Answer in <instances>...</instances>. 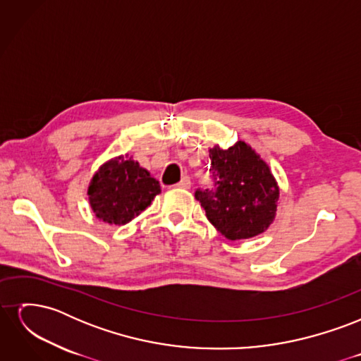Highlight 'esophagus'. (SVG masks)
<instances>
[{
	"mask_svg": "<svg viewBox=\"0 0 361 361\" xmlns=\"http://www.w3.org/2000/svg\"><path fill=\"white\" fill-rule=\"evenodd\" d=\"M178 188H180V190H190L191 188V180H190V178L188 176H183L182 179H180V182L176 185Z\"/></svg>",
	"mask_w": 361,
	"mask_h": 361,
	"instance_id": "esophagus-1",
	"label": "esophagus"
}]
</instances>
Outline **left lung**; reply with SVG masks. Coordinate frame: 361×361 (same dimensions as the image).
I'll use <instances>...</instances> for the list:
<instances>
[{
  "label": "left lung",
  "instance_id": "left-lung-1",
  "mask_svg": "<svg viewBox=\"0 0 361 361\" xmlns=\"http://www.w3.org/2000/svg\"><path fill=\"white\" fill-rule=\"evenodd\" d=\"M214 188L197 190L207 220L231 241L264 233L274 221L279 185L268 164L245 141L209 149Z\"/></svg>",
  "mask_w": 361,
  "mask_h": 361
}]
</instances>
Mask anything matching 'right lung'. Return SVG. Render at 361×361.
<instances>
[{"label":"right lung","mask_w":361,"mask_h":361,"mask_svg":"<svg viewBox=\"0 0 361 361\" xmlns=\"http://www.w3.org/2000/svg\"><path fill=\"white\" fill-rule=\"evenodd\" d=\"M159 192V182L128 155L102 164L87 191L96 218L116 226L134 220Z\"/></svg>","instance_id":"obj_1"}]
</instances>
